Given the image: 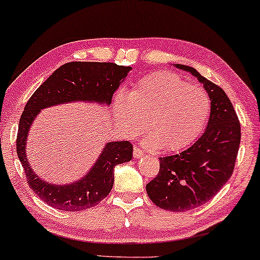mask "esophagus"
I'll return each instance as SVG.
<instances>
[{"mask_svg": "<svg viewBox=\"0 0 260 260\" xmlns=\"http://www.w3.org/2000/svg\"><path fill=\"white\" fill-rule=\"evenodd\" d=\"M143 155H144V152L142 151L140 148H136V147L134 148V157L135 158H141Z\"/></svg>", "mask_w": 260, "mask_h": 260, "instance_id": "esophagus-1", "label": "esophagus"}]
</instances>
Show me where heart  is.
<instances>
[{"instance_id": "1", "label": "heart", "mask_w": 260, "mask_h": 260, "mask_svg": "<svg viewBox=\"0 0 260 260\" xmlns=\"http://www.w3.org/2000/svg\"><path fill=\"white\" fill-rule=\"evenodd\" d=\"M211 101L204 88L191 86L174 73L159 72L142 79L129 95L118 93L113 102L117 122L127 134L144 127L149 149L179 151L190 145L204 131Z\"/></svg>"}]
</instances>
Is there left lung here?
<instances>
[{"label": "left lung", "mask_w": 260, "mask_h": 260, "mask_svg": "<svg viewBox=\"0 0 260 260\" xmlns=\"http://www.w3.org/2000/svg\"><path fill=\"white\" fill-rule=\"evenodd\" d=\"M204 85L211 115L202 136L177 155L159 158V172L147 184L157 207L172 212L193 209L214 197L232 175L240 144V124L225 91L193 67L174 63Z\"/></svg>", "instance_id": "8db88e82"}]
</instances>
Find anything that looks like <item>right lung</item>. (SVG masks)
I'll list each match as a JSON object with an SVG mask.
<instances>
[{"instance_id":"right-lung-1","label":"right lung","mask_w":260,"mask_h":260,"mask_svg":"<svg viewBox=\"0 0 260 260\" xmlns=\"http://www.w3.org/2000/svg\"><path fill=\"white\" fill-rule=\"evenodd\" d=\"M133 67L113 62L73 61L60 66L34 92L20 118L16 152L28 184L46 204L65 212L91 208L108 197L113 186V168L133 159V145L127 141L108 142L94 165L73 182L51 183L38 176L27 157V137L41 110L84 102L110 106L112 95L126 79Z\"/></svg>"}]
</instances>
